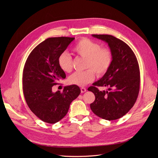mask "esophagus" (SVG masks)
Wrapping results in <instances>:
<instances>
[{
  "mask_svg": "<svg viewBox=\"0 0 158 158\" xmlns=\"http://www.w3.org/2000/svg\"><path fill=\"white\" fill-rule=\"evenodd\" d=\"M80 89H81V92L82 93H84L86 92V89H85V88H81Z\"/></svg>",
  "mask_w": 158,
  "mask_h": 158,
  "instance_id": "34e87169",
  "label": "esophagus"
}]
</instances>
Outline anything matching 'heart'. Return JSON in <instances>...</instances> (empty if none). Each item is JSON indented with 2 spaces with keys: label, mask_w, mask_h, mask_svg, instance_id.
I'll use <instances>...</instances> for the list:
<instances>
[{
  "label": "heart",
  "mask_w": 158,
  "mask_h": 158,
  "mask_svg": "<svg viewBox=\"0 0 158 158\" xmlns=\"http://www.w3.org/2000/svg\"><path fill=\"white\" fill-rule=\"evenodd\" d=\"M73 51L80 56L86 59L84 71L75 72L68 78V83L78 86H84L92 82L95 78V73L98 76L106 74L113 63V53L108 48H102L98 43L88 38L80 40L73 47ZM60 69L70 73L73 69V58L68 52H63L58 58Z\"/></svg>",
  "instance_id": "obj_1"
}]
</instances>
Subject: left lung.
Wrapping results in <instances>:
<instances>
[{"instance_id": "left-lung-1", "label": "left lung", "mask_w": 158, "mask_h": 158, "mask_svg": "<svg viewBox=\"0 0 158 158\" xmlns=\"http://www.w3.org/2000/svg\"><path fill=\"white\" fill-rule=\"evenodd\" d=\"M92 36L107 43L113 59L107 73L88 89L95 97L90 108L100 118L116 120L130 111L136 101L140 90L139 65L131 47L122 40L111 35ZM96 86L108 89L100 91Z\"/></svg>"}]
</instances>
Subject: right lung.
Returning a JSON list of instances; mask_svg holds the SVG:
<instances>
[{
    "mask_svg": "<svg viewBox=\"0 0 158 158\" xmlns=\"http://www.w3.org/2000/svg\"><path fill=\"white\" fill-rule=\"evenodd\" d=\"M74 37H50L36 46L28 56L23 70V92L31 111L41 121L54 124L67 113L70 105L80 94L76 85L65 86L63 92H52L66 74L58 64L59 55Z\"/></svg>",
    "mask_w": 158,
    "mask_h": 158,
    "instance_id": "obj_1",
    "label": "right lung"
}]
</instances>
